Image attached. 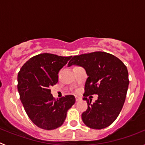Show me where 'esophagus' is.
Segmentation results:
<instances>
[{"mask_svg":"<svg viewBox=\"0 0 145 145\" xmlns=\"http://www.w3.org/2000/svg\"><path fill=\"white\" fill-rule=\"evenodd\" d=\"M81 100H82L81 97H76V102H80V101Z\"/></svg>","mask_w":145,"mask_h":145,"instance_id":"obj_1","label":"esophagus"}]
</instances>
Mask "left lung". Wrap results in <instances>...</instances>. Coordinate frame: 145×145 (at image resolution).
<instances>
[{
  "instance_id": "obj_1",
  "label": "left lung",
  "mask_w": 145,
  "mask_h": 145,
  "mask_svg": "<svg viewBox=\"0 0 145 145\" xmlns=\"http://www.w3.org/2000/svg\"><path fill=\"white\" fill-rule=\"evenodd\" d=\"M82 67L88 78L84 97L98 94L93 103L84 97L88 109L82 114L83 122L93 129L107 127L116 120L125 102L129 87V72L118 58L102 52L75 56L68 63Z\"/></svg>"
}]
</instances>
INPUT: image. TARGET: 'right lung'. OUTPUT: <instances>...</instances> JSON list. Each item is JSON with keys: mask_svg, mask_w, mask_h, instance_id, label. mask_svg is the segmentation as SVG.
I'll return each mask as SVG.
<instances>
[{"mask_svg": "<svg viewBox=\"0 0 145 145\" xmlns=\"http://www.w3.org/2000/svg\"><path fill=\"white\" fill-rule=\"evenodd\" d=\"M72 57L40 54L22 67L17 77L18 91L28 117L38 127L53 130L65 122L75 102L73 95L54 99L50 88L58 82V73Z\"/></svg>", "mask_w": 145, "mask_h": 145, "instance_id": "obj_1", "label": "right lung"}]
</instances>
